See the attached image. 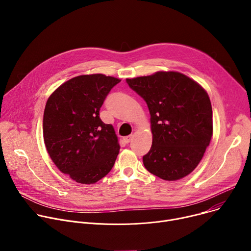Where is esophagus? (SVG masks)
<instances>
[{"label": "esophagus", "instance_id": "1", "mask_svg": "<svg viewBox=\"0 0 251 251\" xmlns=\"http://www.w3.org/2000/svg\"><path fill=\"white\" fill-rule=\"evenodd\" d=\"M131 139H132V136L131 135H129V136H126V137H124V142L125 143H127V144H128V143H130V141H131Z\"/></svg>", "mask_w": 251, "mask_h": 251}]
</instances>
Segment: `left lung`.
<instances>
[{
  "label": "left lung",
  "mask_w": 251,
  "mask_h": 251,
  "mask_svg": "<svg viewBox=\"0 0 251 251\" xmlns=\"http://www.w3.org/2000/svg\"><path fill=\"white\" fill-rule=\"evenodd\" d=\"M150 111L153 142L145 168L165 181H176L199 165L212 136V110L206 91L176 71L127 78Z\"/></svg>",
  "instance_id": "left-lung-1"
}]
</instances>
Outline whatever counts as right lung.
Instances as JSON below:
<instances>
[{
    "instance_id": "obj_1",
    "label": "right lung",
    "mask_w": 251,
    "mask_h": 251,
    "mask_svg": "<svg viewBox=\"0 0 251 251\" xmlns=\"http://www.w3.org/2000/svg\"><path fill=\"white\" fill-rule=\"evenodd\" d=\"M121 80L104 75L71 78L49 97L44 113V140L58 168L79 184H95L108 174L119 153L117 135L99 110Z\"/></svg>"
}]
</instances>
